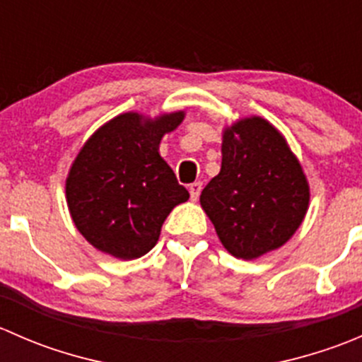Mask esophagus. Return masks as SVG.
Instances as JSON below:
<instances>
[{
  "label": "esophagus",
  "mask_w": 362,
  "mask_h": 362,
  "mask_svg": "<svg viewBox=\"0 0 362 362\" xmlns=\"http://www.w3.org/2000/svg\"><path fill=\"white\" fill-rule=\"evenodd\" d=\"M189 192H191V199L196 202L199 198V192H202V184L199 182H194V184L189 185Z\"/></svg>",
  "instance_id": "34e87169"
}]
</instances>
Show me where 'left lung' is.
Listing matches in <instances>:
<instances>
[{
  "mask_svg": "<svg viewBox=\"0 0 362 362\" xmlns=\"http://www.w3.org/2000/svg\"><path fill=\"white\" fill-rule=\"evenodd\" d=\"M224 249L252 261L286 245L305 221L310 185L286 136L259 115L222 129V166L199 196Z\"/></svg>",
  "mask_w": 362,
  "mask_h": 362,
  "instance_id": "obj_1",
  "label": "left lung"
}]
</instances>
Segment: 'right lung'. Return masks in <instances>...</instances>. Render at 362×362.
Returning <instances> with one entry per match:
<instances>
[{
    "label": "right lung",
    "mask_w": 362,
    "mask_h": 362,
    "mask_svg": "<svg viewBox=\"0 0 362 362\" xmlns=\"http://www.w3.org/2000/svg\"><path fill=\"white\" fill-rule=\"evenodd\" d=\"M184 117L126 112L87 138L68 171L66 203L94 249L122 261L141 257L158 243L170 211L187 202V189L159 154L163 136Z\"/></svg>",
    "instance_id": "1"
}]
</instances>
